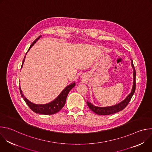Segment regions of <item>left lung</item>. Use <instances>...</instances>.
<instances>
[{
	"instance_id": "obj_1",
	"label": "left lung",
	"mask_w": 152,
	"mask_h": 152,
	"mask_svg": "<svg viewBox=\"0 0 152 152\" xmlns=\"http://www.w3.org/2000/svg\"><path fill=\"white\" fill-rule=\"evenodd\" d=\"M132 64V67L134 69V73H133V76H134V82H133V86L132 88V91L127 97L126 98L120 102L119 103L111 106H106V107H98L93 105L91 103L87 102V104L88 107H90V109L93 111L94 113L98 114V115H111L115 113H117L126 107V106L129 103L130 100H131L132 97L133 96L135 88H136V82H135V79H136V71L135 69V67L134 66V63L133 61L132 60L131 62Z\"/></svg>"
}]
</instances>
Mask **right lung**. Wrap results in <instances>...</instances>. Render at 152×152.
<instances>
[{
  "mask_svg": "<svg viewBox=\"0 0 152 152\" xmlns=\"http://www.w3.org/2000/svg\"><path fill=\"white\" fill-rule=\"evenodd\" d=\"M41 35L39 36L32 43V45H31L30 48H29L28 52L30 50L31 47L35 44V43L41 38ZM27 52H26V53H27ZM25 56H25V58L23 59L22 65H21V67H23V62H24L25 59ZM75 85H76V84H75V82H74L73 83H71L70 85L67 86L64 89V90L59 94V96L55 100H53V101H52L50 103H48L46 104H35V103H32L29 100H28L23 94L22 91H21V90L20 86V93L21 94V97H22V98L24 99L25 102H26V103L28 105V106L31 108V110L32 111H34V113H35L37 114H44V115H52V114H56V113L59 112L60 110H62V108L64 107L65 103H66V99H67L69 93Z\"/></svg>",
  "mask_w": 152,
  "mask_h": 152,
  "instance_id": "obj_1",
  "label": "right lung"
}]
</instances>
